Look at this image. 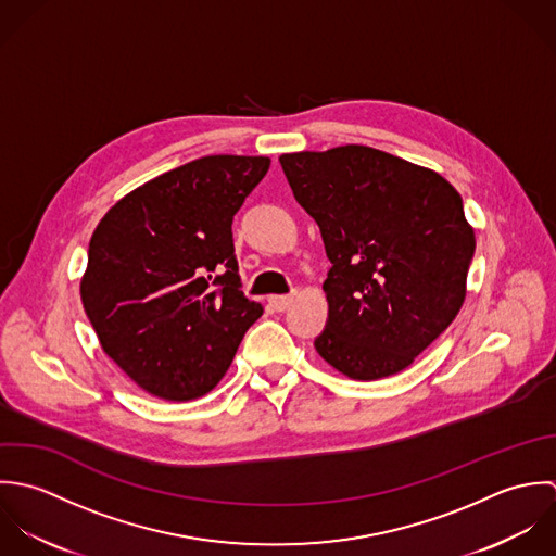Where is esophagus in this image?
I'll return each mask as SVG.
<instances>
[{"mask_svg":"<svg viewBox=\"0 0 556 556\" xmlns=\"http://www.w3.org/2000/svg\"><path fill=\"white\" fill-rule=\"evenodd\" d=\"M292 296H270L268 299V305L275 309V312H286L290 305H292Z\"/></svg>","mask_w":556,"mask_h":556,"instance_id":"esophagus-1","label":"esophagus"}]
</instances>
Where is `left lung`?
<instances>
[{
	"instance_id": "1",
	"label": "left lung",
	"mask_w": 556,
	"mask_h": 556,
	"mask_svg": "<svg viewBox=\"0 0 556 556\" xmlns=\"http://www.w3.org/2000/svg\"><path fill=\"white\" fill-rule=\"evenodd\" d=\"M331 268L318 354L354 380L406 369L457 316L475 255L459 193L441 174L367 146L281 154Z\"/></svg>"
}]
</instances>
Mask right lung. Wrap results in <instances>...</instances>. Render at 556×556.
Returning a JSON list of instances; mask_svg holds the SVG:
<instances>
[{"label": "right lung", "instance_id": "1", "mask_svg": "<svg viewBox=\"0 0 556 556\" xmlns=\"http://www.w3.org/2000/svg\"><path fill=\"white\" fill-rule=\"evenodd\" d=\"M268 167L266 156L191 161L122 198L97 225L84 309L143 391L172 402L206 395L262 316L240 290L231 222Z\"/></svg>", "mask_w": 556, "mask_h": 556}]
</instances>
